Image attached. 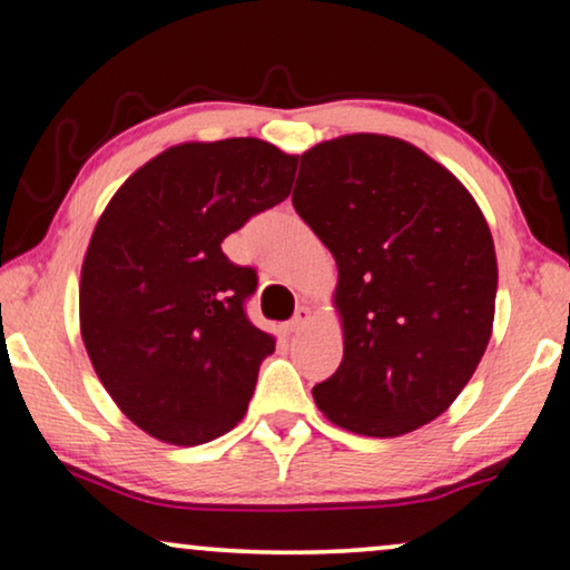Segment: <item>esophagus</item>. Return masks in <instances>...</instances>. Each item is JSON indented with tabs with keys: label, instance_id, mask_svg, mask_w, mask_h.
Returning a JSON list of instances; mask_svg holds the SVG:
<instances>
[{
	"label": "esophagus",
	"instance_id": "esophagus-1",
	"mask_svg": "<svg viewBox=\"0 0 570 570\" xmlns=\"http://www.w3.org/2000/svg\"><path fill=\"white\" fill-rule=\"evenodd\" d=\"M308 322H311V308L308 306H301L298 311H295V316L291 318V322L285 324V330L287 332H301Z\"/></svg>",
	"mask_w": 570,
	"mask_h": 570
}]
</instances>
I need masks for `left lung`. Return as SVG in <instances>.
<instances>
[{
    "label": "left lung",
    "instance_id": "1",
    "mask_svg": "<svg viewBox=\"0 0 570 570\" xmlns=\"http://www.w3.org/2000/svg\"><path fill=\"white\" fill-rule=\"evenodd\" d=\"M293 207L340 269L345 355L314 386L318 410L373 439L431 423L493 332L498 264L478 202L415 145L347 135L301 155Z\"/></svg>",
    "mask_w": 570,
    "mask_h": 570
}]
</instances>
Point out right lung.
Instances as JSON below:
<instances>
[{"label": "right lung", "mask_w": 570, "mask_h": 570, "mask_svg": "<svg viewBox=\"0 0 570 570\" xmlns=\"http://www.w3.org/2000/svg\"><path fill=\"white\" fill-rule=\"evenodd\" d=\"M298 158L254 137L186 142L131 174L92 230L80 326L92 368L155 439L197 446L246 415L275 340L246 316L256 269L223 240L291 194Z\"/></svg>", "instance_id": "obj_1"}]
</instances>
